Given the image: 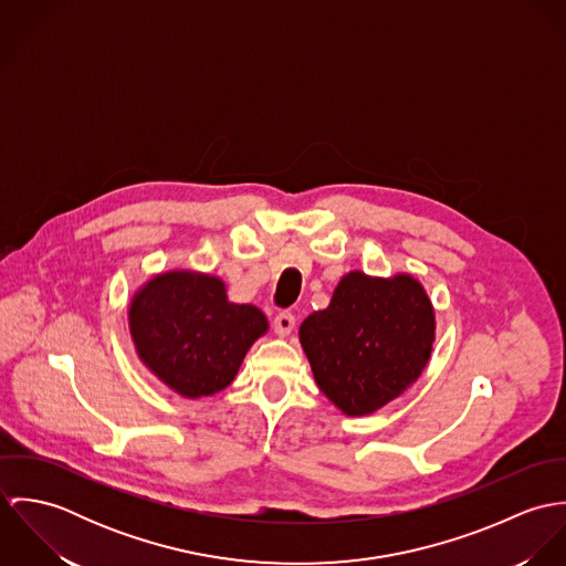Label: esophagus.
I'll return each instance as SVG.
<instances>
[{"instance_id":"1","label":"esophagus","mask_w":566,"mask_h":566,"mask_svg":"<svg viewBox=\"0 0 566 566\" xmlns=\"http://www.w3.org/2000/svg\"><path fill=\"white\" fill-rule=\"evenodd\" d=\"M274 333L279 335V337H287L292 331H294V326H296V318L290 314V312H281L276 318H274Z\"/></svg>"}]
</instances>
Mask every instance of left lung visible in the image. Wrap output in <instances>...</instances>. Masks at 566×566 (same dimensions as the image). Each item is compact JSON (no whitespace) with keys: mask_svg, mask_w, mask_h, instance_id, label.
Segmentation results:
<instances>
[{"mask_svg":"<svg viewBox=\"0 0 566 566\" xmlns=\"http://www.w3.org/2000/svg\"><path fill=\"white\" fill-rule=\"evenodd\" d=\"M324 397L346 416H368L418 381L436 342V312L409 274L339 279L326 310L298 328Z\"/></svg>","mask_w":566,"mask_h":566,"instance_id":"obj_1","label":"left lung"}]
</instances>
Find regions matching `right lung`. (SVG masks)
Masks as SVG:
<instances>
[{
	"mask_svg": "<svg viewBox=\"0 0 566 566\" xmlns=\"http://www.w3.org/2000/svg\"><path fill=\"white\" fill-rule=\"evenodd\" d=\"M268 326L259 307L231 303L227 283L198 270L159 272L128 303V331L139 361L191 401L229 388Z\"/></svg>",
	"mask_w": 566,
	"mask_h": 566,
	"instance_id": "1",
	"label": "right lung"
}]
</instances>
